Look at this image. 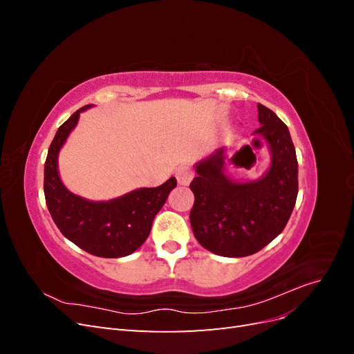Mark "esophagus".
I'll list each match as a JSON object with an SVG mask.
<instances>
[{"label": "esophagus", "instance_id": "1", "mask_svg": "<svg viewBox=\"0 0 354 354\" xmlns=\"http://www.w3.org/2000/svg\"><path fill=\"white\" fill-rule=\"evenodd\" d=\"M176 177H177L178 185L187 186V185L190 183V181H192V178H194V169H192L189 165L180 167V168L177 169Z\"/></svg>", "mask_w": 354, "mask_h": 354}]
</instances>
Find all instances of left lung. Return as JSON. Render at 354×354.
<instances>
[{
    "instance_id": "1",
    "label": "left lung",
    "mask_w": 354,
    "mask_h": 354,
    "mask_svg": "<svg viewBox=\"0 0 354 354\" xmlns=\"http://www.w3.org/2000/svg\"><path fill=\"white\" fill-rule=\"evenodd\" d=\"M257 108L261 127L255 134L266 138L272 152L266 176L234 183L223 173L218 151L198 164L190 183L192 230L203 248L223 257L252 255L269 245L285 229L298 195V162L288 127L269 108L260 103Z\"/></svg>"
}]
</instances>
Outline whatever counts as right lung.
I'll use <instances>...</instances> for the list:
<instances>
[{
	"label": "right lung",
	"instance_id": "1",
	"mask_svg": "<svg viewBox=\"0 0 354 354\" xmlns=\"http://www.w3.org/2000/svg\"><path fill=\"white\" fill-rule=\"evenodd\" d=\"M63 122L53 138L44 165V195L53 221L65 238L81 250L103 259H118L134 252L147 239L152 221L177 186L171 177L164 185L138 189L109 202H91L71 194L57 173V155L77 125L80 112Z\"/></svg>",
	"mask_w": 354,
	"mask_h": 354
}]
</instances>
